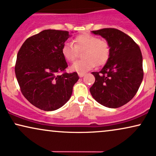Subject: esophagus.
<instances>
[{"instance_id": "obj_1", "label": "esophagus", "mask_w": 156, "mask_h": 156, "mask_svg": "<svg viewBox=\"0 0 156 156\" xmlns=\"http://www.w3.org/2000/svg\"><path fill=\"white\" fill-rule=\"evenodd\" d=\"M78 75L80 77H82V76H84V73H78Z\"/></svg>"}]
</instances>
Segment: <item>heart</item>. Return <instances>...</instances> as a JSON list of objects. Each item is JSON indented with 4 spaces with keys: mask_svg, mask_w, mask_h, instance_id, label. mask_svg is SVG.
<instances>
[{
    "mask_svg": "<svg viewBox=\"0 0 156 156\" xmlns=\"http://www.w3.org/2000/svg\"><path fill=\"white\" fill-rule=\"evenodd\" d=\"M75 45L71 42H65L62 48L64 58L73 62L79 56V51H83L82 59L76 62L71 66V70L84 73L95 66H102L108 62L110 55V46L105 40L90 34L76 36L74 39Z\"/></svg>",
    "mask_w": 156,
    "mask_h": 156,
    "instance_id": "b5f03b06",
    "label": "heart"
}]
</instances>
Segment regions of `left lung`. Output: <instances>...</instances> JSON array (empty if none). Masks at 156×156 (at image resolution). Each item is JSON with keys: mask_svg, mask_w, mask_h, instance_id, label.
I'll use <instances>...</instances> for the list:
<instances>
[{"mask_svg": "<svg viewBox=\"0 0 156 156\" xmlns=\"http://www.w3.org/2000/svg\"><path fill=\"white\" fill-rule=\"evenodd\" d=\"M92 32L107 40L110 55L100 72H92L95 82L90 93L103 106L120 108L134 98L143 81L140 48L130 36L118 29L107 28Z\"/></svg>", "mask_w": 156, "mask_h": 156, "instance_id": "8db88e82", "label": "left lung"}]
</instances>
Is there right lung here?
I'll use <instances>...</instances> for the list:
<instances>
[{"instance_id":"add662e5","label":"right lung","mask_w":156,"mask_h":156,"mask_svg":"<svg viewBox=\"0 0 156 156\" xmlns=\"http://www.w3.org/2000/svg\"><path fill=\"white\" fill-rule=\"evenodd\" d=\"M69 36L66 31L44 30L28 38L18 52L15 73L20 89L40 110L53 111L63 106L79 80L76 72H65L68 65L62 48Z\"/></svg>"}]
</instances>
